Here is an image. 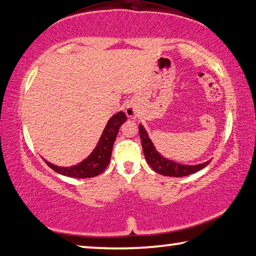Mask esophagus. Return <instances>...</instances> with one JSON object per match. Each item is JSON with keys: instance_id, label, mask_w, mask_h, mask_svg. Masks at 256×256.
Instances as JSON below:
<instances>
[{"instance_id": "obj_1", "label": "esophagus", "mask_w": 256, "mask_h": 256, "mask_svg": "<svg viewBox=\"0 0 256 256\" xmlns=\"http://www.w3.org/2000/svg\"><path fill=\"white\" fill-rule=\"evenodd\" d=\"M125 112H126L128 118H134L136 116V108H134V106L132 105H128L126 107V110H125Z\"/></svg>"}]
</instances>
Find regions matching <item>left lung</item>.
<instances>
[{
    "label": "left lung",
    "instance_id": "8db88e82",
    "mask_svg": "<svg viewBox=\"0 0 256 256\" xmlns=\"http://www.w3.org/2000/svg\"><path fill=\"white\" fill-rule=\"evenodd\" d=\"M138 133H140L141 144L142 149H144L146 162H148L149 166L152 168V170L158 172L160 175L172 177L188 176L190 174H194V172L201 170L202 168L206 167L211 162V160H208V162L198 164H183L176 162L174 160L164 158V156L160 154L157 149H156L154 144H152V141H151V138L148 136V132L146 131V128L142 124L138 125Z\"/></svg>",
    "mask_w": 256,
    "mask_h": 256
}]
</instances>
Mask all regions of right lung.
<instances>
[{"label":"right lung","mask_w":256,"mask_h":256,"mask_svg":"<svg viewBox=\"0 0 256 256\" xmlns=\"http://www.w3.org/2000/svg\"><path fill=\"white\" fill-rule=\"evenodd\" d=\"M126 116L124 112H118L108 120L105 128L99 138L96 148L92 150L88 157L82 160L79 164L70 167H60L47 162L44 158V162L48 164L52 170L58 172L60 175L73 177V178H89V177L98 176L106 170L110 164L112 157V146L118 136V130L124 122H126Z\"/></svg>","instance_id":"add662e5"}]
</instances>
